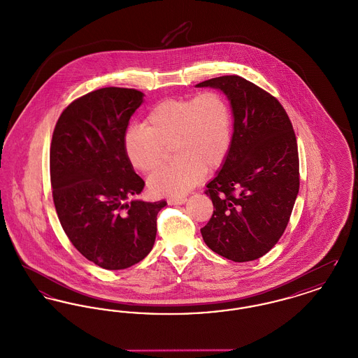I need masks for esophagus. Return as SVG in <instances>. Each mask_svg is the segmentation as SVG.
<instances>
[{
    "label": "esophagus",
    "instance_id": "1",
    "mask_svg": "<svg viewBox=\"0 0 358 358\" xmlns=\"http://www.w3.org/2000/svg\"><path fill=\"white\" fill-rule=\"evenodd\" d=\"M187 201L185 197H173L168 200V204L169 205H182Z\"/></svg>",
    "mask_w": 358,
    "mask_h": 358
}]
</instances>
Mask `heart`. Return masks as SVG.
Listing matches in <instances>:
<instances>
[{
    "instance_id": "obj_1",
    "label": "heart",
    "mask_w": 358,
    "mask_h": 358,
    "mask_svg": "<svg viewBox=\"0 0 358 358\" xmlns=\"http://www.w3.org/2000/svg\"><path fill=\"white\" fill-rule=\"evenodd\" d=\"M234 134L232 110L217 91L157 103L145 124H133L124 134V152L131 166L153 171L171 148L176 161L154 171L149 187L155 194H184L199 184L205 171L225 162Z\"/></svg>"
}]
</instances>
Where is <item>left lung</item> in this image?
<instances>
[{"label":"left lung","instance_id":"1","mask_svg":"<svg viewBox=\"0 0 358 358\" xmlns=\"http://www.w3.org/2000/svg\"><path fill=\"white\" fill-rule=\"evenodd\" d=\"M197 87L219 88L234 113V136L222 171L206 185L213 215L205 244L234 262L266 255L282 238L299 190V157L291 120L279 101L238 75Z\"/></svg>","mask_w":358,"mask_h":358}]
</instances>
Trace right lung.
Segmentation results:
<instances>
[{
	"mask_svg": "<svg viewBox=\"0 0 358 358\" xmlns=\"http://www.w3.org/2000/svg\"><path fill=\"white\" fill-rule=\"evenodd\" d=\"M143 102L134 88L104 87L69 103L50 150L52 197L72 245L96 266L123 270L153 248L165 200H129L145 182L124 152L129 120Z\"/></svg>",
	"mask_w": 358,
	"mask_h": 358,
	"instance_id": "right-lung-1",
	"label": "right lung"
}]
</instances>
